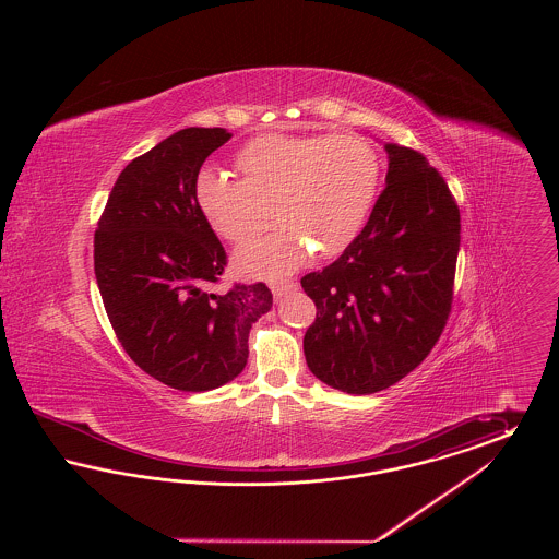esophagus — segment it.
<instances>
[{"mask_svg": "<svg viewBox=\"0 0 559 559\" xmlns=\"http://www.w3.org/2000/svg\"><path fill=\"white\" fill-rule=\"evenodd\" d=\"M295 289H297V283H274V285H272V293H274L276 299L285 297L287 293L295 292Z\"/></svg>", "mask_w": 559, "mask_h": 559, "instance_id": "1", "label": "esophagus"}]
</instances>
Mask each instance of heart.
Returning a JSON list of instances; mask_svg holds the SVG:
<instances>
[{"mask_svg":"<svg viewBox=\"0 0 559 559\" xmlns=\"http://www.w3.org/2000/svg\"><path fill=\"white\" fill-rule=\"evenodd\" d=\"M242 180L203 167L194 180L197 207L222 239L245 242L267 228L274 205L278 230L237 251L249 276H283L319 258L342 253L360 233L379 185V157L356 135L253 138L237 157Z\"/></svg>","mask_w":559,"mask_h":559,"instance_id":"1","label":"heart"}]
</instances>
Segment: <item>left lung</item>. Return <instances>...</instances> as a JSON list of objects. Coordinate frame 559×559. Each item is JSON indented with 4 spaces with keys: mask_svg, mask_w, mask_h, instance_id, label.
I'll return each mask as SVG.
<instances>
[{
    "mask_svg": "<svg viewBox=\"0 0 559 559\" xmlns=\"http://www.w3.org/2000/svg\"><path fill=\"white\" fill-rule=\"evenodd\" d=\"M388 174L346 251L301 278L317 304L304 337L310 371L346 394H374L426 360L449 319L461 217L426 157L385 144Z\"/></svg>",
    "mask_w": 559,
    "mask_h": 559,
    "instance_id": "left-lung-1",
    "label": "left lung"
}]
</instances>
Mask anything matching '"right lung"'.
I'll use <instances>...</instances> for the list:
<instances>
[{
	"label": "right lung",
	"instance_id": "right-lung-1",
	"mask_svg": "<svg viewBox=\"0 0 559 559\" xmlns=\"http://www.w3.org/2000/svg\"><path fill=\"white\" fill-rule=\"evenodd\" d=\"M224 128L171 133L119 174L94 235V272L108 320L144 372L180 392L239 374L251 324L272 308L264 283L213 292L226 251L197 207L201 165Z\"/></svg>",
	"mask_w": 559,
	"mask_h": 559
}]
</instances>
